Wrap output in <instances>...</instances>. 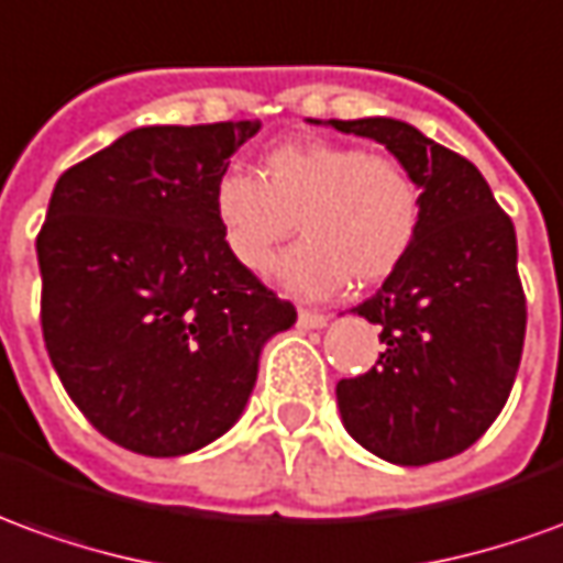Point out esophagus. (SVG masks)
I'll use <instances>...</instances> for the list:
<instances>
[{
  "label": "esophagus",
  "instance_id": "1",
  "mask_svg": "<svg viewBox=\"0 0 563 563\" xmlns=\"http://www.w3.org/2000/svg\"><path fill=\"white\" fill-rule=\"evenodd\" d=\"M325 322H329L325 313H317V310H308V308L298 310V325H301V329H322Z\"/></svg>",
  "mask_w": 563,
  "mask_h": 563
}]
</instances>
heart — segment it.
Here are the masks:
<instances>
[{"label": "heart", "instance_id": "heart-1", "mask_svg": "<svg viewBox=\"0 0 563 563\" xmlns=\"http://www.w3.org/2000/svg\"><path fill=\"white\" fill-rule=\"evenodd\" d=\"M423 195L393 155L347 143H283L258 161V176L225 170L213 186V216L231 258L262 274L280 243V280L298 295H329L347 277L372 286L390 277L418 241Z\"/></svg>", "mask_w": 563, "mask_h": 563}]
</instances>
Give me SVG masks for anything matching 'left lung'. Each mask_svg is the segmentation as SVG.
<instances>
[{"label":"left lung","instance_id":"obj_1","mask_svg":"<svg viewBox=\"0 0 563 563\" xmlns=\"http://www.w3.org/2000/svg\"><path fill=\"white\" fill-rule=\"evenodd\" d=\"M329 124L387 145L423 195L408 258L353 308L380 325L384 353L365 375L338 380L341 420L399 466L454 457L497 420L521 363L528 301L512 219L473 161L418 128L396 118Z\"/></svg>","mask_w":563,"mask_h":563}]
</instances>
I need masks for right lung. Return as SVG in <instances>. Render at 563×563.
Returning <instances> with one entry per match:
<instances>
[{"instance_id":"right-lung-1","label":"right lung","mask_w":563,"mask_h":563,"mask_svg":"<svg viewBox=\"0 0 563 563\" xmlns=\"http://www.w3.org/2000/svg\"><path fill=\"white\" fill-rule=\"evenodd\" d=\"M258 121L136 128L63 173L35 238L42 335L109 442L179 457L243 415L258 353L292 301L241 268L213 186Z\"/></svg>"}]
</instances>
